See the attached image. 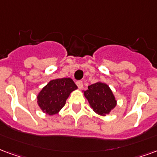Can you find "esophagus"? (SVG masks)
<instances>
[{"label": "esophagus", "mask_w": 157, "mask_h": 157, "mask_svg": "<svg viewBox=\"0 0 157 157\" xmlns=\"http://www.w3.org/2000/svg\"><path fill=\"white\" fill-rule=\"evenodd\" d=\"M76 85H77V86H78L79 89H82V88H83V82H82V81L76 82Z\"/></svg>", "instance_id": "obj_1"}]
</instances>
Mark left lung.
<instances>
[{"mask_svg":"<svg viewBox=\"0 0 157 157\" xmlns=\"http://www.w3.org/2000/svg\"><path fill=\"white\" fill-rule=\"evenodd\" d=\"M90 107L97 114L105 116L109 114L117 105V100L109 86L103 82H96L90 85L84 91Z\"/></svg>","mask_w":157,"mask_h":157,"instance_id":"left-lung-1","label":"left lung"}]
</instances>
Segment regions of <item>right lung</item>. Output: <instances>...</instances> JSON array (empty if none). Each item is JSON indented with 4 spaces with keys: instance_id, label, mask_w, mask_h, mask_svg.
<instances>
[{
    "instance_id": "obj_1",
    "label": "right lung",
    "mask_w": 157,
    "mask_h": 157,
    "mask_svg": "<svg viewBox=\"0 0 157 157\" xmlns=\"http://www.w3.org/2000/svg\"><path fill=\"white\" fill-rule=\"evenodd\" d=\"M76 89V85L71 78L52 80L38 94V105L46 114H57L65 105L70 94Z\"/></svg>"
}]
</instances>
